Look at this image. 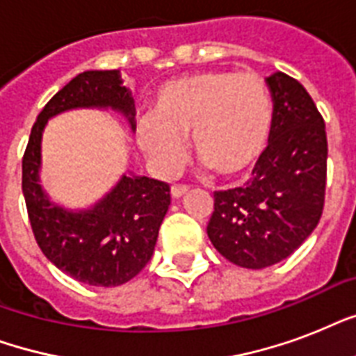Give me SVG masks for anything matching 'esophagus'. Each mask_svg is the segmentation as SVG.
<instances>
[{
    "instance_id": "34e87169",
    "label": "esophagus",
    "mask_w": 356,
    "mask_h": 356,
    "mask_svg": "<svg viewBox=\"0 0 356 356\" xmlns=\"http://www.w3.org/2000/svg\"><path fill=\"white\" fill-rule=\"evenodd\" d=\"M188 186H184V184H173L172 186V195L175 197V200H179V197H183L184 194H188Z\"/></svg>"
}]
</instances>
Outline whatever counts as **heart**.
Returning <instances> with one entry per match:
<instances>
[{"label":"heart","mask_w":356,"mask_h":356,"mask_svg":"<svg viewBox=\"0 0 356 356\" xmlns=\"http://www.w3.org/2000/svg\"><path fill=\"white\" fill-rule=\"evenodd\" d=\"M273 123L268 86L259 75L201 72L168 81L155 113L138 122V144L153 166L172 175L186 156L192 134L195 155L220 175L245 172L264 153Z\"/></svg>","instance_id":"heart-1"}]
</instances>
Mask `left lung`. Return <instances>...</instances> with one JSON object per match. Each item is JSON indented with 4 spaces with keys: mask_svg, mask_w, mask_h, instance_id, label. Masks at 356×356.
I'll list each match as a JSON object with an SVG mask.
<instances>
[{
    "mask_svg": "<svg viewBox=\"0 0 356 356\" xmlns=\"http://www.w3.org/2000/svg\"><path fill=\"white\" fill-rule=\"evenodd\" d=\"M273 123L264 153L245 186L214 192L207 225L212 245L229 262L262 270L281 262L310 236L323 212L325 123L299 81L266 77Z\"/></svg>",
    "mask_w": 356,
    "mask_h": 356,
    "instance_id": "1",
    "label": "left lung"
}]
</instances>
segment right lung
I'll use <instances>...</instances> for the list:
<instances>
[{
    "label": "right lung",
    "mask_w": 356,
    "mask_h": 356,
    "mask_svg": "<svg viewBox=\"0 0 356 356\" xmlns=\"http://www.w3.org/2000/svg\"><path fill=\"white\" fill-rule=\"evenodd\" d=\"M74 108H111L136 131L133 96L120 70H88L74 77L47 102L31 129L22 161L27 214L38 248L58 270L92 286H120L149 262L172 200L170 186L131 172L88 209L72 211L53 203L40 184L42 133L47 120Z\"/></svg>",
    "instance_id": "1"
}]
</instances>
